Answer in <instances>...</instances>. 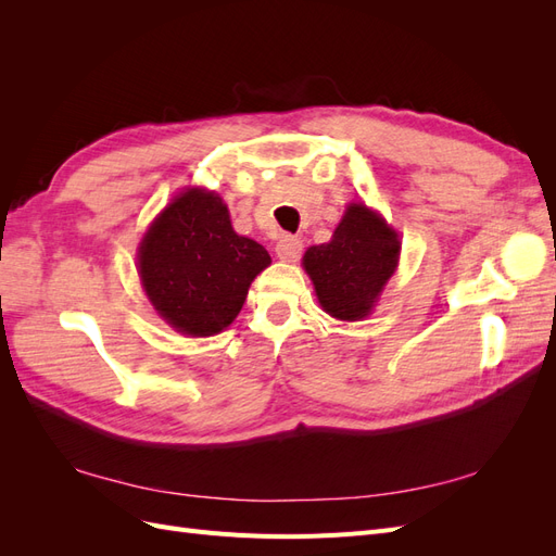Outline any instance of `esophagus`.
I'll return each instance as SVG.
<instances>
[{
    "label": "esophagus",
    "mask_w": 556,
    "mask_h": 556,
    "mask_svg": "<svg viewBox=\"0 0 556 556\" xmlns=\"http://www.w3.org/2000/svg\"><path fill=\"white\" fill-rule=\"evenodd\" d=\"M301 250H304V243H301L296 237H282L276 245V255L282 260V262H296L301 257Z\"/></svg>",
    "instance_id": "obj_1"
}]
</instances>
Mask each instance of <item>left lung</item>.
Wrapping results in <instances>:
<instances>
[{"mask_svg":"<svg viewBox=\"0 0 556 556\" xmlns=\"http://www.w3.org/2000/svg\"><path fill=\"white\" fill-rule=\"evenodd\" d=\"M399 255V233L384 217L364 204H350L331 241L306 250L304 268L319 306L336 319L355 323L374 311Z\"/></svg>","mask_w":556,"mask_h":556,"instance_id":"obj_1","label":"left lung"}]
</instances>
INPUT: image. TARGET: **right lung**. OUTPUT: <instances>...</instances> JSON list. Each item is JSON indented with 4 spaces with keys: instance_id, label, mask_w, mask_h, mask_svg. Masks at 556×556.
Segmentation results:
<instances>
[{
    "instance_id": "right-lung-1",
    "label": "right lung",
    "mask_w": 556,
    "mask_h": 556,
    "mask_svg": "<svg viewBox=\"0 0 556 556\" xmlns=\"http://www.w3.org/2000/svg\"><path fill=\"white\" fill-rule=\"evenodd\" d=\"M141 285L176 331L213 336L227 329L245 304L250 282L271 257L231 227L215 192H180L150 225L139 243Z\"/></svg>"
}]
</instances>
